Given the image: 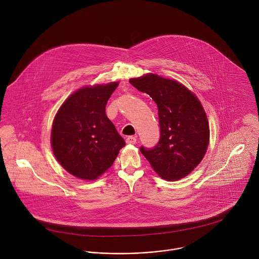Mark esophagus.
<instances>
[{"mask_svg": "<svg viewBox=\"0 0 259 259\" xmlns=\"http://www.w3.org/2000/svg\"><path fill=\"white\" fill-rule=\"evenodd\" d=\"M125 143L127 145H135L137 143V139H136V137H127L125 139Z\"/></svg>", "mask_w": 259, "mask_h": 259, "instance_id": "esophagus-1", "label": "esophagus"}]
</instances>
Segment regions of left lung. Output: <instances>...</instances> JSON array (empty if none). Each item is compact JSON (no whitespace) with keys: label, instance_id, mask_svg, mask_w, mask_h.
Masks as SVG:
<instances>
[{"label":"left lung","instance_id":"left-lung-1","mask_svg":"<svg viewBox=\"0 0 259 259\" xmlns=\"http://www.w3.org/2000/svg\"><path fill=\"white\" fill-rule=\"evenodd\" d=\"M130 83L154 101L160 139L154 148H141L152 169L163 180L180 181L204 157L209 124L198 98L182 82L152 73L130 78Z\"/></svg>","mask_w":259,"mask_h":259}]
</instances>
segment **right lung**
Returning <instances> with one entry per match:
<instances>
[{"label":"right lung","instance_id":"obj_1","mask_svg":"<svg viewBox=\"0 0 259 259\" xmlns=\"http://www.w3.org/2000/svg\"><path fill=\"white\" fill-rule=\"evenodd\" d=\"M119 81L85 85L72 94L56 113L51 146L59 163L82 181L98 180L125 146L106 114Z\"/></svg>","mask_w":259,"mask_h":259}]
</instances>
